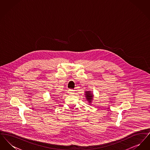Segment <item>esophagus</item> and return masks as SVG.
Listing matches in <instances>:
<instances>
[{
  "mask_svg": "<svg viewBox=\"0 0 150 150\" xmlns=\"http://www.w3.org/2000/svg\"><path fill=\"white\" fill-rule=\"evenodd\" d=\"M68 93L69 94H72L74 93V91L72 90V89H69L68 90Z\"/></svg>",
  "mask_w": 150,
  "mask_h": 150,
  "instance_id": "34e87169",
  "label": "esophagus"
}]
</instances>
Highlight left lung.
<instances>
[{
    "label": "left lung",
    "mask_w": 150,
    "mask_h": 150,
    "mask_svg": "<svg viewBox=\"0 0 150 150\" xmlns=\"http://www.w3.org/2000/svg\"><path fill=\"white\" fill-rule=\"evenodd\" d=\"M84 93H85L86 100L88 102L89 105H91L92 100H93V98H94V95H93L92 92L91 91H86Z\"/></svg>",
    "instance_id": "left-lung-1"
}]
</instances>
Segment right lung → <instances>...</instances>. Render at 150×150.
<instances>
[{"label": "right lung", "instance_id": "right-lung-1", "mask_svg": "<svg viewBox=\"0 0 150 150\" xmlns=\"http://www.w3.org/2000/svg\"><path fill=\"white\" fill-rule=\"evenodd\" d=\"M51 98H52V97H51Z\"/></svg>", "mask_w": 150, "mask_h": 150}]
</instances>
